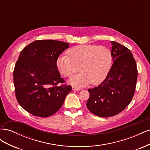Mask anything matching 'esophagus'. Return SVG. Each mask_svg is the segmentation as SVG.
Returning <instances> with one entry per match:
<instances>
[{
	"label": "esophagus",
	"instance_id": "obj_1",
	"mask_svg": "<svg viewBox=\"0 0 150 150\" xmlns=\"http://www.w3.org/2000/svg\"><path fill=\"white\" fill-rule=\"evenodd\" d=\"M72 89L73 91H81V89L80 88H78V87H76V86H72Z\"/></svg>",
	"mask_w": 150,
	"mask_h": 150
}]
</instances>
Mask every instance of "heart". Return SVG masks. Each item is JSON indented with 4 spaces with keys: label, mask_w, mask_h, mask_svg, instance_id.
Returning <instances> with one entry per match:
<instances>
[{
    "label": "heart",
    "mask_w": 150,
    "mask_h": 150,
    "mask_svg": "<svg viewBox=\"0 0 150 150\" xmlns=\"http://www.w3.org/2000/svg\"><path fill=\"white\" fill-rule=\"evenodd\" d=\"M68 56L61 55L56 61L60 73L66 78L72 76L79 69L80 73L71 77L69 83L80 86L90 83L99 84L106 78L112 64L110 49L93 44L78 45L67 51Z\"/></svg>",
    "instance_id": "b5f03b06"
}]
</instances>
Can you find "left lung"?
<instances>
[{
    "instance_id": "left-lung-1",
    "label": "left lung",
    "mask_w": 150,
    "mask_h": 150,
    "mask_svg": "<svg viewBox=\"0 0 150 150\" xmlns=\"http://www.w3.org/2000/svg\"><path fill=\"white\" fill-rule=\"evenodd\" d=\"M113 64L106 78L98 87L88 89L86 106L93 114L107 117L119 114L130 103L138 78L137 63L128 48L111 41Z\"/></svg>"
}]
</instances>
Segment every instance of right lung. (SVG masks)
<instances>
[{
    "mask_svg": "<svg viewBox=\"0 0 150 150\" xmlns=\"http://www.w3.org/2000/svg\"><path fill=\"white\" fill-rule=\"evenodd\" d=\"M69 43L54 40H35L21 52L13 71L16 96L30 114L49 117L62 106L71 86L61 78L56 61Z\"/></svg>",
    "mask_w": 150,
    "mask_h": 150,
    "instance_id": "obj_1",
    "label": "right lung"
}]
</instances>
